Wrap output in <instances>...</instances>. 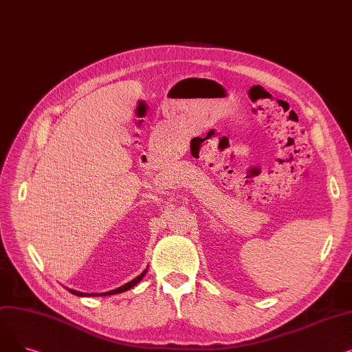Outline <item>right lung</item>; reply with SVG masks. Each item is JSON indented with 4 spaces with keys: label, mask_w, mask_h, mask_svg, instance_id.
<instances>
[{
    "label": "right lung",
    "mask_w": 352,
    "mask_h": 352,
    "mask_svg": "<svg viewBox=\"0 0 352 352\" xmlns=\"http://www.w3.org/2000/svg\"><path fill=\"white\" fill-rule=\"evenodd\" d=\"M148 270V268H146ZM146 270H144L137 278H134L133 281H129V283H126V284H124L122 287H118V288H116V289H113V291H108V292H101V294H88V292H81V291H76V289H71V288H67L71 294H74V295H77V297H102V295H114V294H120V292H124V291H128L129 288H133L134 285H137L141 280H142V276L146 274Z\"/></svg>",
    "instance_id": "obj_1"
}]
</instances>
